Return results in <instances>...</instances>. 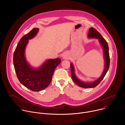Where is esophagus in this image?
<instances>
[{"mask_svg":"<svg viewBox=\"0 0 125 125\" xmlns=\"http://www.w3.org/2000/svg\"><path fill=\"white\" fill-rule=\"evenodd\" d=\"M63 58L64 59H68L69 58V55L67 52H65L63 53Z\"/></svg>","mask_w":125,"mask_h":125,"instance_id":"1","label":"esophagus"}]
</instances>
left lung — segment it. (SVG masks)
Returning a JSON list of instances; mask_svg holds the SVG:
<instances>
[{
	"mask_svg": "<svg viewBox=\"0 0 125 125\" xmlns=\"http://www.w3.org/2000/svg\"><path fill=\"white\" fill-rule=\"evenodd\" d=\"M88 38H97L99 40V42L101 44L102 46L104 54V60H105V69L103 71V73L102 76L96 81L93 83H84L79 80L75 74V71L74 67L72 64H70L71 66V73L72 78L74 82V83L79 85L80 87L83 88H92L96 86L100 82L103 80L105 77L106 74L107 72V71L109 68L110 65V57L109 53V47L107 44V42L106 40L102 37L101 34L94 28H91L89 30L88 33Z\"/></svg>",
	"mask_w": 125,
	"mask_h": 125,
	"instance_id": "left-lung-1",
	"label": "left lung"
}]
</instances>
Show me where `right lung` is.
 I'll return each instance as SVG.
<instances>
[{
  "mask_svg": "<svg viewBox=\"0 0 125 125\" xmlns=\"http://www.w3.org/2000/svg\"><path fill=\"white\" fill-rule=\"evenodd\" d=\"M39 29L33 28L21 39L14 53L13 63L17 77L20 82L27 88L39 92L50 84L54 71L60 63L61 59H49L38 69L30 67L25 57V49L28 40L33 38Z\"/></svg>",
  "mask_w": 125,
  "mask_h": 125,
  "instance_id": "right-lung-1",
  "label": "right lung"
}]
</instances>
